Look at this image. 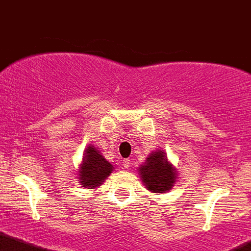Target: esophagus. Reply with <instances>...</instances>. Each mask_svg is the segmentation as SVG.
Here are the masks:
<instances>
[{"label": "esophagus", "instance_id": "esophagus-1", "mask_svg": "<svg viewBox=\"0 0 251 251\" xmlns=\"http://www.w3.org/2000/svg\"><path fill=\"white\" fill-rule=\"evenodd\" d=\"M123 166H124V169H128V168H130V166H131L130 160H128V159L123 160Z\"/></svg>", "mask_w": 251, "mask_h": 251}]
</instances>
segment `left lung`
Instances as JSON below:
<instances>
[{"label":"left lung","instance_id":"obj_1","mask_svg":"<svg viewBox=\"0 0 251 251\" xmlns=\"http://www.w3.org/2000/svg\"><path fill=\"white\" fill-rule=\"evenodd\" d=\"M137 171L142 184L151 193H168L177 181V171L169 161L166 152L162 149L152 151L146 159L145 164L140 165Z\"/></svg>","mask_w":251,"mask_h":251}]
</instances>
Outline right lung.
<instances>
[{"label": "right lung", "mask_w": 251, "mask_h": 251, "mask_svg": "<svg viewBox=\"0 0 251 251\" xmlns=\"http://www.w3.org/2000/svg\"><path fill=\"white\" fill-rule=\"evenodd\" d=\"M114 165L109 162L98 148L90 144L83 152L82 162L78 166L77 179L85 189H96L114 171Z\"/></svg>", "instance_id": "add662e5"}]
</instances>
